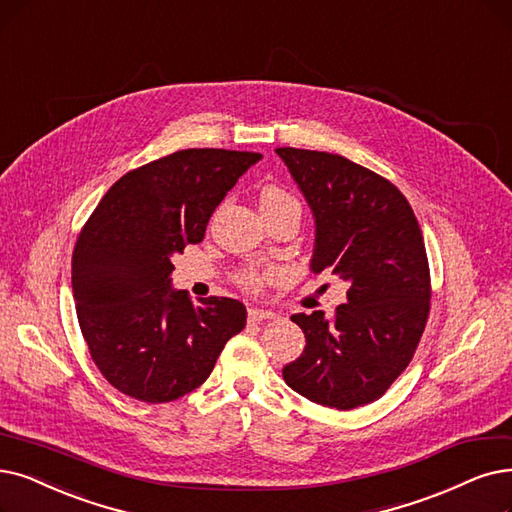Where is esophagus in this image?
<instances>
[{
    "instance_id": "34e87169",
    "label": "esophagus",
    "mask_w": 512,
    "mask_h": 512,
    "mask_svg": "<svg viewBox=\"0 0 512 512\" xmlns=\"http://www.w3.org/2000/svg\"><path fill=\"white\" fill-rule=\"evenodd\" d=\"M248 317L250 321H269V319H275V313L269 311V309H258V306H252V309L248 311Z\"/></svg>"
}]
</instances>
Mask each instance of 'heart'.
<instances>
[{
    "label": "heart",
    "mask_w": 512,
    "mask_h": 512,
    "mask_svg": "<svg viewBox=\"0 0 512 512\" xmlns=\"http://www.w3.org/2000/svg\"><path fill=\"white\" fill-rule=\"evenodd\" d=\"M294 201L288 193L277 189V187H269L264 189L260 195V208H275L281 206V203ZM264 277H269V273H260V271H245L241 275V283L248 285V288H258V285L264 281Z\"/></svg>",
    "instance_id": "b5f03b06"
}]
</instances>
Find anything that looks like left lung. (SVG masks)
Here are the masks:
<instances>
[{"label": "left lung", "mask_w": 512, "mask_h": 512, "mask_svg": "<svg viewBox=\"0 0 512 512\" xmlns=\"http://www.w3.org/2000/svg\"><path fill=\"white\" fill-rule=\"evenodd\" d=\"M315 218L311 271L349 281L332 319L296 313L302 355L283 380L313 403L355 410L380 399L412 361L431 309L422 231L403 193L342 155L283 147Z\"/></svg>", "instance_id": "1"}]
</instances>
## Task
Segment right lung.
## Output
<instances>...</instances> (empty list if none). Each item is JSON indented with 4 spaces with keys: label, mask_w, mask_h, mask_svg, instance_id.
Here are the masks:
<instances>
[{
    "label": "right lung",
    "mask_w": 512,
    "mask_h": 512,
    "mask_svg": "<svg viewBox=\"0 0 512 512\" xmlns=\"http://www.w3.org/2000/svg\"><path fill=\"white\" fill-rule=\"evenodd\" d=\"M260 153L185 149L121 176L75 243L71 285L90 355L117 391L166 403L187 395L245 327L233 298L172 288V256L199 243L208 220Z\"/></svg>",
    "instance_id": "obj_1"
}]
</instances>
